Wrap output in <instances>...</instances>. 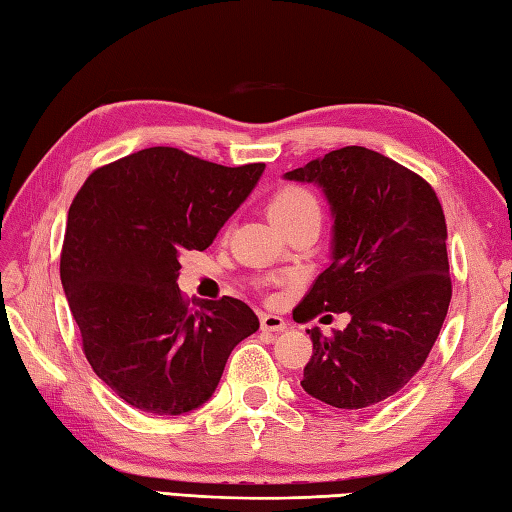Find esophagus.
<instances>
[{
	"instance_id": "1",
	"label": "esophagus",
	"mask_w": 512,
	"mask_h": 512,
	"mask_svg": "<svg viewBox=\"0 0 512 512\" xmlns=\"http://www.w3.org/2000/svg\"><path fill=\"white\" fill-rule=\"evenodd\" d=\"M259 323H262L264 332H284L288 328V323L281 317H277V314H262Z\"/></svg>"
}]
</instances>
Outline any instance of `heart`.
<instances>
[{"mask_svg":"<svg viewBox=\"0 0 512 512\" xmlns=\"http://www.w3.org/2000/svg\"><path fill=\"white\" fill-rule=\"evenodd\" d=\"M321 206L317 195L308 191L301 184H284L279 187L268 200V215L281 231L292 222L301 220V217H319Z\"/></svg>","mask_w":512,"mask_h":512,"instance_id":"1","label":"heart"}]
</instances>
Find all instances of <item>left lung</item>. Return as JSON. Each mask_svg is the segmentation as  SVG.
Returning a JSON list of instances; mask_svg holds the SVG:
<instances>
[{
  "label": "left lung",
  "mask_w": 512,
  "mask_h": 512,
  "mask_svg": "<svg viewBox=\"0 0 512 512\" xmlns=\"http://www.w3.org/2000/svg\"><path fill=\"white\" fill-rule=\"evenodd\" d=\"M286 178L317 182L334 215L332 264L292 317H352L330 336L308 330L301 387L336 409L372 407L420 372L447 317L453 288L442 204L418 173L356 145Z\"/></svg>",
  "instance_id": "8db88e82"
}]
</instances>
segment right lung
<instances>
[{"label": "right lung", "mask_w": 512, "mask_h": 512, "mask_svg": "<svg viewBox=\"0 0 512 512\" xmlns=\"http://www.w3.org/2000/svg\"><path fill=\"white\" fill-rule=\"evenodd\" d=\"M264 167H224L176 147H149L94 169L74 195L61 284L85 358L127 405L154 416L200 407L233 347L257 332L259 319L244 301L191 306L176 279L180 253L213 244Z\"/></svg>", "instance_id": "add662e5"}]
</instances>
